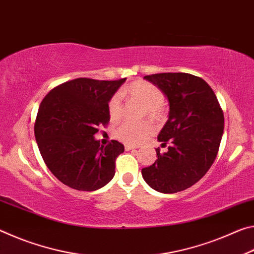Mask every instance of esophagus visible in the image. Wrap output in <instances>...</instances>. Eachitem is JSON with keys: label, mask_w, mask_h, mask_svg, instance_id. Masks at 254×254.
Segmentation results:
<instances>
[{"label": "esophagus", "mask_w": 254, "mask_h": 254, "mask_svg": "<svg viewBox=\"0 0 254 254\" xmlns=\"http://www.w3.org/2000/svg\"><path fill=\"white\" fill-rule=\"evenodd\" d=\"M124 148H126V150H133V149H136V147H134V145H130V144H126L124 145Z\"/></svg>", "instance_id": "1"}]
</instances>
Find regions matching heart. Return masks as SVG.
<instances>
[{
	"instance_id": "heart-1",
	"label": "heart",
	"mask_w": 254,
	"mask_h": 254,
	"mask_svg": "<svg viewBox=\"0 0 254 254\" xmlns=\"http://www.w3.org/2000/svg\"><path fill=\"white\" fill-rule=\"evenodd\" d=\"M121 96L128 101L139 103L143 106V115L152 121H161L165 118L166 110L163 104V94L151 83L136 80L121 91ZM109 114L112 121H119L123 115V104L120 95L111 97L109 102ZM151 132L149 123L132 124L123 123L114 132V135L127 144H139Z\"/></svg>"
}]
</instances>
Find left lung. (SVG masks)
Listing matches in <instances>:
<instances>
[{"instance_id": "8db88e82", "label": "left lung", "mask_w": 254, "mask_h": 254, "mask_svg": "<svg viewBox=\"0 0 254 254\" xmlns=\"http://www.w3.org/2000/svg\"><path fill=\"white\" fill-rule=\"evenodd\" d=\"M169 101V119L158 135L166 152L156 149L158 159L142 169L150 187L174 194L195 185L216 159L224 130V114L210 86L187 72L144 76Z\"/></svg>"}]
</instances>
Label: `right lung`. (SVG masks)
<instances>
[{
	"mask_svg": "<svg viewBox=\"0 0 254 254\" xmlns=\"http://www.w3.org/2000/svg\"><path fill=\"white\" fill-rule=\"evenodd\" d=\"M126 79L76 78L56 86L42 100L34 135L47 167L66 186L93 191L114 177L123 144L111 140L102 145L94 135L109 124V102Z\"/></svg>",
	"mask_w": 254,
	"mask_h": 254,
	"instance_id": "obj_1",
	"label": "right lung"
}]
</instances>
